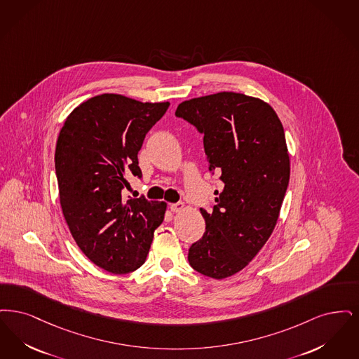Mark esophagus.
Wrapping results in <instances>:
<instances>
[{
  "label": "esophagus",
  "mask_w": 359,
  "mask_h": 359,
  "mask_svg": "<svg viewBox=\"0 0 359 359\" xmlns=\"http://www.w3.org/2000/svg\"><path fill=\"white\" fill-rule=\"evenodd\" d=\"M184 208H185V205L182 203H170V210L172 213H180L184 210Z\"/></svg>",
  "instance_id": "34e87169"
}]
</instances>
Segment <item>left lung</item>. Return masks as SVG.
Instances as JSON below:
<instances>
[{"instance_id":"8db88e82","label":"left lung","mask_w":359,"mask_h":359,"mask_svg":"<svg viewBox=\"0 0 359 359\" xmlns=\"http://www.w3.org/2000/svg\"><path fill=\"white\" fill-rule=\"evenodd\" d=\"M175 115L203 133L209 169L224 182L213 212L201 209L205 233L187 255L197 272L221 280L250 264L275 229L290 182L284 128L266 102L237 93L189 99Z\"/></svg>"}]
</instances>
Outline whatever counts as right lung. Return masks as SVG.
Returning <instances> with one entry per match:
<instances>
[{"instance_id":"obj_1","label":"right lung","mask_w":359,"mask_h":359,"mask_svg":"<svg viewBox=\"0 0 359 359\" xmlns=\"http://www.w3.org/2000/svg\"><path fill=\"white\" fill-rule=\"evenodd\" d=\"M169 102H140L102 94L65 119L55 151L62 215L81 252L111 273L144 263L166 203L125 200L127 175L142 177L138 151Z\"/></svg>"}]
</instances>
